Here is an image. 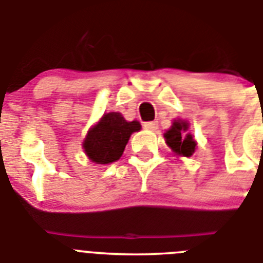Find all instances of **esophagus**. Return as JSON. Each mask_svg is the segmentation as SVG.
Wrapping results in <instances>:
<instances>
[{"label": "esophagus", "mask_w": 263, "mask_h": 263, "mask_svg": "<svg viewBox=\"0 0 263 263\" xmlns=\"http://www.w3.org/2000/svg\"><path fill=\"white\" fill-rule=\"evenodd\" d=\"M144 128L145 129H149V131H156L159 128V124L156 122H148L144 123Z\"/></svg>", "instance_id": "34e87169"}]
</instances>
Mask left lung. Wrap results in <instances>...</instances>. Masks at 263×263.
<instances>
[{
  "mask_svg": "<svg viewBox=\"0 0 263 263\" xmlns=\"http://www.w3.org/2000/svg\"><path fill=\"white\" fill-rule=\"evenodd\" d=\"M189 123L182 119H175L170 129L164 134L166 145L172 149L175 156L191 157L195 154L197 141L195 136L188 132Z\"/></svg>",
  "mask_w": 263,
  "mask_h": 263,
  "instance_id": "left-lung-1",
  "label": "left lung"
}]
</instances>
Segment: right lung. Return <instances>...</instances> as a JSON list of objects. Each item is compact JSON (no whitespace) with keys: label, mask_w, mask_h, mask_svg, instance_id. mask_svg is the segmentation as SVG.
<instances>
[{"label":"right lung","mask_w":263,"mask_h":263,"mask_svg":"<svg viewBox=\"0 0 263 263\" xmlns=\"http://www.w3.org/2000/svg\"><path fill=\"white\" fill-rule=\"evenodd\" d=\"M141 129L138 120L128 122L120 112L104 114L87 131L82 147L95 164H111L122 157L134 132Z\"/></svg>","instance_id":"obj_1"}]
</instances>
